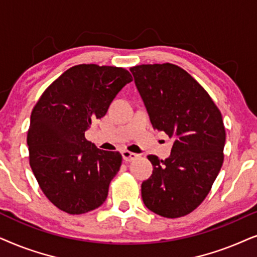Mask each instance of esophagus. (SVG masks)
I'll return each mask as SVG.
<instances>
[{
    "label": "esophagus",
    "mask_w": 257,
    "mask_h": 257,
    "mask_svg": "<svg viewBox=\"0 0 257 257\" xmlns=\"http://www.w3.org/2000/svg\"><path fill=\"white\" fill-rule=\"evenodd\" d=\"M121 154H122V159L126 161V162H131V161L135 160L136 157H138V154L131 153V152H128V150H122Z\"/></svg>",
    "instance_id": "esophagus-1"
}]
</instances>
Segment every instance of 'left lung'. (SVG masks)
I'll use <instances>...</instances> for the list:
<instances>
[{"label":"left lung","instance_id":"8db88e82","mask_svg":"<svg viewBox=\"0 0 257 257\" xmlns=\"http://www.w3.org/2000/svg\"><path fill=\"white\" fill-rule=\"evenodd\" d=\"M131 71L154 129L174 139L168 159L148 156L154 170L141 186L143 203L160 216H184L202 203L220 173L222 115L201 84L175 64H142Z\"/></svg>","mask_w":257,"mask_h":257}]
</instances>
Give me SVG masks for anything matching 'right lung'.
Listing matches in <instances>:
<instances>
[{
    "label": "right lung",
    "instance_id": "right-lung-1",
    "mask_svg": "<svg viewBox=\"0 0 257 257\" xmlns=\"http://www.w3.org/2000/svg\"><path fill=\"white\" fill-rule=\"evenodd\" d=\"M132 81L123 68L78 64L54 81L34 107L27 138L30 167L59 209L84 214L107 198L122 156L98 149L84 134Z\"/></svg>",
    "mask_w": 257,
    "mask_h": 257
}]
</instances>
